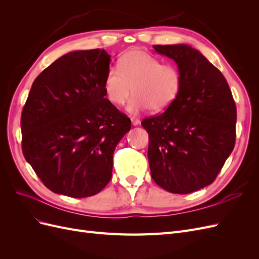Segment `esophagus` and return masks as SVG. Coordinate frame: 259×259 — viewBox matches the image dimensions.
<instances>
[{
  "instance_id": "1",
  "label": "esophagus",
  "mask_w": 259,
  "mask_h": 259,
  "mask_svg": "<svg viewBox=\"0 0 259 259\" xmlns=\"http://www.w3.org/2000/svg\"><path fill=\"white\" fill-rule=\"evenodd\" d=\"M131 121H132V124L134 125V126H137V125H139V123H140V120L137 119V117H135V116L131 117Z\"/></svg>"
}]
</instances>
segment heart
Segmentation results:
<instances>
[{
    "label": "heart",
    "mask_w": 259,
    "mask_h": 259,
    "mask_svg": "<svg viewBox=\"0 0 259 259\" xmlns=\"http://www.w3.org/2000/svg\"><path fill=\"white\" fill-rule=\"evenodd\" d=\"M182 74L177 67L162 62L143 51H131L108 69L104 90L113 105L123 106L133 94L128 111L150 109L162 112L173 105L182 90Z\"/></svg>",
    "instance_id": "1"
}]
</instances>
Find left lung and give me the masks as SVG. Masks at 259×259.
Here are the masks:
<instances>
[{
  "mask_svg": "<svg viewBox=\"0 0 259 259\" xmlns=\"http://www.w3.org/2000/svg\"><path fill=\"white\" fill-rule=\"evenodd\" d=\"M153 49L175 61L183 83L173 105L142 122L151 177L168 192L187 194L213 183L232 152L236 104L223 73L201 52L188 44Z\"/></svg>",
  "mask_w": 259,
  "mask_h": 259,
  "instance_id": "left-lung-1",
  "label": "left lung"
}]
</instances>
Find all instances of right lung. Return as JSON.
Masks as SVG:
<instances>
[{"label": "right lung", "instance_id": "obj_1", "mask_svg": "<svg viewBox=\"0 0 259 259\" xmlns=\"http://www.w3.org/2000/svg\"><path fill=\"white\" fill-rule=\"evenodd\" d=\"M111 56L73 51L34 80L21 113L22 152L55 193L86 198L112 176L113 152L131 120L105 98Z\"/></svg>", "mask_w": 259, "mask_h": 259}]
</instances>
